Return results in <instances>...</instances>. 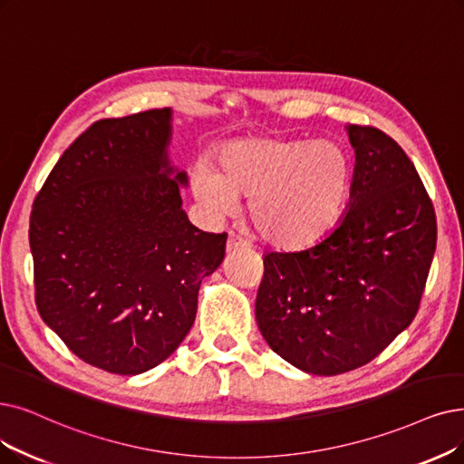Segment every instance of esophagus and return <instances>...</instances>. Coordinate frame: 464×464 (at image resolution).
<instances>
[{
    "label": "esophagus",
    "mask_w": 464,
    "mask_h": 464,
    "mask_svg": "<svg viewBox=\"0 0 464 464\" xmlns=\"http://www.w3.org/2000/svg\"><path fill=\"white\" fill-rule=\"evenodd\" d=\"M249 247V244L246 242V239L242 236H237L234 232L228 234V242H227V251L232 253V251H237V249H246Z\"/></svg>",
    "instance_id": "1"
}]
</instances>
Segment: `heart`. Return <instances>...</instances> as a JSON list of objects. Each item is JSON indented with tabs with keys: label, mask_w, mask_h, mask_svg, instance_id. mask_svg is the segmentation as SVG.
I'll return each mask as SVG.
<instances>
[{
	"label": "heart",
	"mask_w": 464,
	"mask_h": 464,
	"mask_svg": "<svg viewBox=\"0 0 464 464\" xmlns=\"http://www.w3.org/2000/svg\"><path fill=\"white\" fill-rule=\"evenodd\" d=\"M215 165L194 168L196 199L209 213L227 215L237 196H249L256 232L280 249L318 246L346 215L354 165L339 142L239 137L218 148Z\"/></svg>",
	"instance_id": "heart-1"
}]
</instances>
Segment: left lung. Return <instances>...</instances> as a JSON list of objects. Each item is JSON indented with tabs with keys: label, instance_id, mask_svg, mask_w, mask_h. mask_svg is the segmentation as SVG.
Instances as JSON below:
<instances>
[{
	"label": "left lung",
	"instance_id": "1",
	"mask_svg": "<svg viewBox=\"0 0 464 464\" xmlns=\"http://www.w3.org/2000/svg\"><path fill=\"white\" fill-rule=\"evenodd\" d=\"M354 180L324 242L266 253L255 316L265 341L310 375L372 362L407 329L436 251V215L413 161L375 127L346 125Z\"/></svg>",
	"mask_w": 464,
	"mask_h": 464
}]
</instances>
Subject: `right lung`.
<instances>
[{"instance_id":"obj_1","label":"right lung","mask_w":464,"mask_h":464,"mask_svg":"<svg viewBox=\"0 0 464 464\" xmlns=\"http://www.w3.org/2000/svg\"><path fill=\"white\" fill-rule=\"evenodd\" d=\"M173 110L101 120L70 144L30 215L35 304L83 362L140 375L188 335L227 234L182 209Z\"/></svg>"}]
</instances>
